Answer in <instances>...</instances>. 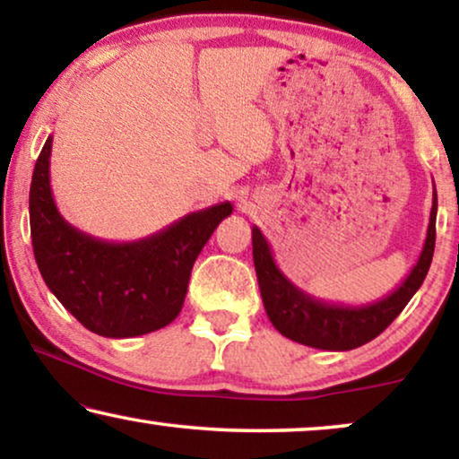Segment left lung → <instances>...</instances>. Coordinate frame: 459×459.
Segmentation results:
<instances>
[{
  "label": "left lung",
  "mask_w": 459,
  "mask_h": 459,
  "mask_svg": "<svg viewBox=\"0 0 459 459\" xmlns=\"http://www.w3.org/2000/svg\"><path fill=\"white\" fill-rule=\"evenodd\" d=\"M437 236V190L432 192V209L429 231L416 265L407 278L385 299L368 305H336L325 303L294 286L280 267L275 265L272 248L261 234L253 228V261L263 305H265L269 322L281 336L294 342L307 344L324 351H351L374 341L385 332L394 317L405 309L410 299L418 292L429 273L435 253Z\"/></svg>",
  "instance_id": "8db88e82"
}]
</instances>
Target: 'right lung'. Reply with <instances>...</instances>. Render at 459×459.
Wrapping results in <instances>:
<instances>
[{"mask_svg":"<svg viewBox=\"0 0 459 459\" xmlns=\"http://www.w3.org/2000/svg\"><path fill=\"white\" fill-rule=\"evenodd\" d=\"M49 156L52 135L35 162L29 194L30 240L43 281L93 334L131 338L165 328L184 307L194 261L234 206L190 212L142 240H100L60 215Z\"/></svg>","mask_w":459,"mask_h":459,"instance_id":"obj_1","label":"right lung"}]
</instances>
